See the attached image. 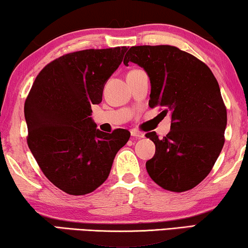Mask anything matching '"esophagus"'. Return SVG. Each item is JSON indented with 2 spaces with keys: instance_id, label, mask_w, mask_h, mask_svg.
<instances>
[{
  "instance_id": "obj_1",
  "label": "esophagus",
  "mask_w": 248,
  "mask_h": 248,
  "mask_svg": "<svg viewBox=\"0 0 248 248\" xmlns=\"http://www.w3.org/2000/svg\"><path fill=\"white\" fill-rule=\"evenodd\" d=\"M131 135L133 138H138V139H142L144 137V134L142 133V132H139V131H135V130L131 131Z\"/></svg>"
}]
</instances>
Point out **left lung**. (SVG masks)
I'll use <instances>...</instances> for the list:
<instances>
[{
	"instance_id": "1",
	"label": "left lung",
	"mask_w": 248,
	"mask_h": 248,
	"mask_svg": "<svg viewBox=\"0 0 248 248\" xmlns=\"http://www.w3.org/2000/svg\"><path fill=\"white\" fill-rule=\"evenodd\" d=\"M137 63L151 82L149 106L171 111V130L160 139L145 167L155 184L181 193L199 185L215 166L225 143L227 108L218 81L198 57L170 45L132 46L124 64Z\"/></svg>"
}]
</instances>
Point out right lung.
Listing matches in <instances>:
<instances>
[{
	"mask_svg": "<svg viewBox=\"0 0 248 248\" xmlns=\"http://www.w3.org/2000/svg\"><path fill=\"white\" fill-rule=\"evenodd\" d=\"M126 47L84 49L52 61L36 77L25 103L27 143L44 175L70 195L93 192L106 181L117 151L131 133L97 130L91 105L103 99L105 83Z\"/></svg>",
	"mask_w": 248,
	"mask_h": 248,
	"instance_id": "right-lung-1",
	"label": "right lung"
}]
</instances>
